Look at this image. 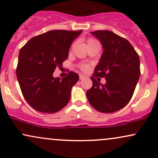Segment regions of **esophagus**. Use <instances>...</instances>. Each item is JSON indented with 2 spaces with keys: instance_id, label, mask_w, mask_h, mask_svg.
Returning <instances> with one entry per match:
<instances>
[{
  "instance_id": "esophagus-1",
  "label": "esophagus",
  "mask_w": 158,
  "mask_h": 158,
  "mask_svg": "<svg viewBox=\"0 0 158 158\" xmlns=\"http://www.w3.org/2000/svg\"><path fill=\"white\" fill-rule=\"evenodd\" d=\"M85 78V77L84 75H82V74H80V75H79V79H81V80H82V79H84Z\"/></svg>"
}]
</instances>
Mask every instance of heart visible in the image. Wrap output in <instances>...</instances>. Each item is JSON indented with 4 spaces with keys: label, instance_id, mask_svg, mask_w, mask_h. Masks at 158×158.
Returning <instances> with one entry per match:
<instances>
[{
    "label": "heart",
    "instance_id": "obj_1",
    "mask_svg": "<svg viewBox=\"0 0 158 158\" xmlns=\"http://www.w3.org/2000/svg\"><path fill=\"white\" fill-rule=\"evenodd\" d=\"M87 44H88V46H90V45H94V44H99L95 39H88L87 40ZM88 67L87 66H82V70H87Z\"/></svg>",
    "mask_w": 158,
    "mask_h": 158
}]
</instances>
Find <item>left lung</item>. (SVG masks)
Instances as JSON below:
<instances>
[{
  "mask_svg": "<svg viewBox=\"0 0 158 158\" xmlns=\"http://www.w3.org/2000/svg\"><path fill=\"white\" fill-rule=\"evenodd\" d=\"M99 40L103 51L95 69L93 86L86 92L90 104L102 113H113L122 109L133 96L140 76L139 58L126 39L109 30L90 32ZM105 77L102 85L95 77Z\"/></svg>",
  "mask_w": 158,
  "mask_h": 158,
  "instance_id": "1",
  "label": "left lung"
}]
</instances>
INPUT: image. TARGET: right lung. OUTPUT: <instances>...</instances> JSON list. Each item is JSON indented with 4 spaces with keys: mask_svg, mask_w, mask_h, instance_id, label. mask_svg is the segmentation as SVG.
<instances>
[{
    "mask_svg": "<svg viewBox=\"0 0 158 158\" xmlns=\"http://www.w3.org/2000/svg\"><path fill=\"white\" fill-rule=\"evenodd\" d=\"M81 32L50 30L32 38L20 50L17 79L23 97L35 110L56 113L68 103L79 75L70 72L61 79L52 73L68 59L70 45Z\"/></svg>",
    "mask_w": 158,
    "mask_h": 158,
    "instance_id": "right-lung-1",
    "label": "right lung"
}]
</instances>
